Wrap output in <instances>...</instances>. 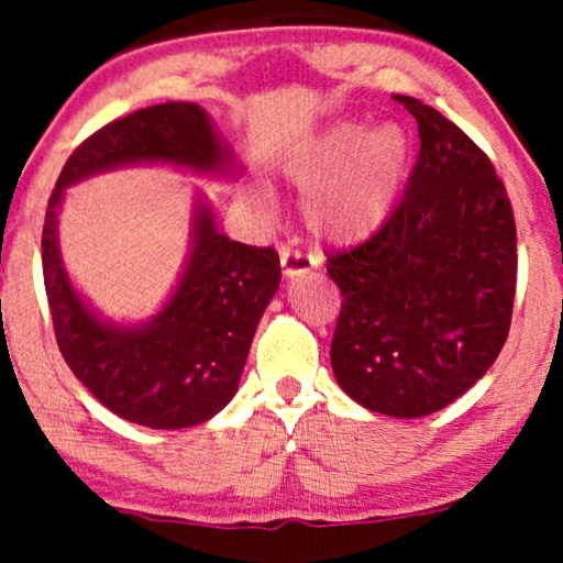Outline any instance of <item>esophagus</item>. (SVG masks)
<instances>
[{
  "label": "esophagus",
  "instance_id": "1",
  "mask_svg": "<svg viewBox=\"0 0 563 563\" xmlns=\"http://www.w3.org/2000/svg\"><path fill=\"white\" fill-rule=\"evenodd\" d=\"M279 261H282L284 276H287V279H295V276L310 274L312 268H314V258L307 256V253H302V251H295V249H282L279 251Z\"/></svg>",
  "mask_w": 563,
  "mask_h": 563
}]
</instances>
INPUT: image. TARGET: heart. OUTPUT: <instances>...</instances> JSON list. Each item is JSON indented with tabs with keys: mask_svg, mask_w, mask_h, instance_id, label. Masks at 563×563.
Masks as SVG:
<instances>
[{
	"mask_svg": "<svg viewBox=\"0 0 563 563\" xmlns=\"http://www.w3.org/2000/svg\"><path fill=\"white\" fill-rule=\"evenodd\" d=\"M410 166V137L395 122L368 130L364 122H335L307 143L287 172L305 197V220L338 243L364 241L395 210ZM264 202L266 189H251Z\"/></svg>",
	"mask_w": 563,
	"mask_h": 563,
	"instance_id": "1",
	"label": "heart"
}]
</instances>
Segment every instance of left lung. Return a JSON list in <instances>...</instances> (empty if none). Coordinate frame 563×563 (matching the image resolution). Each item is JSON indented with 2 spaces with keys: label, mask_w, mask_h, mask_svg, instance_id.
<instances>
[{
  "label": "left lung",
  "mask_w": 563,
  "mask_h": 563,
  "mask_svg": "<svg viewBox=\"0 0 563 563\" xmlns=\"http://www.w3.org/2000/svg\"><path fill=\"white\" fill-rule=\"evenodd\" d=\"M395 99L418 120L420 156L389 220L328 256L343 295L330 364L361 407L412 420L472 389L503 351L518 238L479 145L420 99Z\"/></svg>",
  "instance_id": "obj_1"
}]
</instances>
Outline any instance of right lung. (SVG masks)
<instances>
[{"label":"right lung","instance_id":"obj_1","mask_svg":"<svg viewBox=\"0 0 563 563\" xmlns=\"http://www.w3.org/2000/svg\"><path fill=\"white\" fill-rule=\"evenodd\" d=\"M137 164L235 179V153L195 102L145 107L97 130L66 161L43 225V279L58 349L107 410L135 426L176 430L218 415L235 397L253 333L282 282L274 249L218 233L197 195L181 279L151 320L128 325L99 314L68 279L58 245L66 187Z\"/></svg>","mask_w":563,"mask_h":563}]
</instances>
